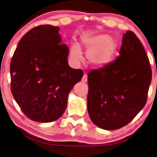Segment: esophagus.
<instances>
[{"instance_id": "esophagus-1", "label": "esophagus", "mask_w": 157, "mask_h": 157, "mask_svg": "<svg viewBox=\"0 0 157 157\" xmlns=\"http://www.w3.org/2000/svg\"><path fill=\"white\" fill-rule=\"evenodd\" d=\"M82 81L84 83H86V82H87V75H86V73H84V75H83V77H82Z\"/></svg>"}]
</instances>
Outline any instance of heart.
I'll use <instances>...</instances> for the list:
<instances>
[{
  "mask_svg": "<svg viewBox=\"0 0 157 157\" xmlns=\"http://www.w3.org/2000/svg\"><path fill=\"white\" fill-rule=\"evenodd\" d=\"M82 46L86 51V62L94 68H102L113 60L119 46V41L115 36L99 34L83 36ZM70 59L74 65H78L82 59V54L78 44L70 46Z\"/></svg>",
  "mask_w": 157,
  "mask_h": 157,
  "instance_id": "heart-1",
  "label": "heart"
}]
</instances>
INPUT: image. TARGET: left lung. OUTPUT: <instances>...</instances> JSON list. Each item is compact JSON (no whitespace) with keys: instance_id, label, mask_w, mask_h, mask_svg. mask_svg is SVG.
I'll return each instance as SVG.
<instances>
[{"instance_id":"left-lung-1","label":"left lung","mask_w":157,"mask_h":157,"mask_svg":"<svg viewBox=\"0 0 157 157\" xmlns=\"http://www.w3.org/2000/svg\"><path fill=\"white\" fill-rule=\"evenodd\" d=\"M151 78L144 46L128 30L117 59L88 73L87 109L92 122L106 130L129 124L146 105Z\"/></svg>"}]
</instances>
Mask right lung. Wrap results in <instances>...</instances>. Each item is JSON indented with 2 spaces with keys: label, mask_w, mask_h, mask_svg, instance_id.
<instances>
[{
  "label": "right lung",
  "mask_w": 157,
  "mask_h": 157,
  "mask_svg": "<svg viewBox=\"0 0 157 157\" xmlns=\"http://www.w3.org/2000/svg\"><path fill=\"white\" fill-rule=\"evenodd\" d=\"M59 30L49 25L31 29L11 58V93L25 115L37 122L62 117L70 92L84 74L69 66V49L62 44Z\"/></svg>",
  "instance_id": "obj_1"
}]
</instances>
